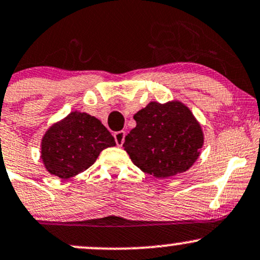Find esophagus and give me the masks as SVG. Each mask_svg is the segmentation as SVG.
Instances as JSON below:
<instances>
[{
    "label": "esophagus",
    "mask_w": 260,
    "mask_h": 260,
    "mask_svg": "<svg viewBox=\"0 0 260 260\" xmlns=\"http://www.w3.org/2000/svg\"><path fill=\"white\" fill-rule=\"evenodd\" d=\"M124 137H125V133L123 131H119V132H116L115 133V141L118 147H121L122 144H123L124 142Z\"/></svg>",
    "instance_id": "esophagus-1"
}]
</instances>
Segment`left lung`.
I'll return each instance as SVG.
<instances>
[{
  "label": "left lung",
  "instance_id": "left-lung-1",
  "mask_svg": "<svg viewBox=\"0 0 260 260\" xmlns=\"http://www.w3.org/2000/svg\"><path fill=\"white\" fill-rule=\"evenodd\" d=\"M137 125L125 136L124 150L143 173L164 179L185 173L198 160L204 132L191 110L179 100L152 101L133 116Z\"/></svg>",
  "mask_w": 260,
  "mask_h": 260
}]
</instances>
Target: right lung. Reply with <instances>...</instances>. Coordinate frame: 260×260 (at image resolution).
Here are the masks:
<instances>
[{
    "label": "right lung",
    "instance_id": "obj_1",
    "mask_svg": "<svg viewBox=\"0 0 260 260\" xmlns=\"http://www.w3.org/2000/svg\"><path fill=\"white\" fill-rule=\"evenodd\" d=\"M115 145V138L100 119L74 111L44 133L41 159L51 175L69 179L88 169L102 150Z\"/></svg>",
    "mask_w": 260,
    "mask_h": 260
}]
</instances>
